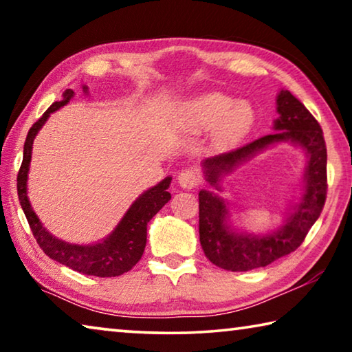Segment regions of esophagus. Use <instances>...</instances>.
<instances>
[{
  "label": "esophagus",
  "instance_id": "1",
  "mask_svg": "<svg viewBox=\"0 0 352 352\" xmlns=\"http://www.w3.org/2000/svg\"><path fill=\"white\" fill-rule=\"evenodd\" d=\"M178 184H180L182 188L184 189H192L199 184L200 178H199V174L195 172L194 169H184L182 170L180 174H178Z\"/></svg>",
  "mask_w": 352,
  "mask_h": 352
}]
</instances>
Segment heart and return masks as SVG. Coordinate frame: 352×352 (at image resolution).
Instances as JSON below:
<instances>
[{"instance_id":"1","label":"heart","mask_w":352,"mask_h":352,"mask_svg":"<svg viewBox=\"0 0 352 352\" xmlns=\"http://www.w3.org/2000/svg\"><path fill=\"white\" fill-rule=\"evenodd\" d=\"M183 119L190 129L206 132L214 126L219 142H231L248 132L254 110L247 100H237L223 93H206L184 105Z\"/></svg>"}]
</instances>
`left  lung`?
<instances>
[{
    "instance_id": "8db88e82",
    "label": "left lung",
    "mask_w": 352,
    "mask_h": 352,
    "mask_svg": "<svg viewBox=\"0 0 352 352\" xmlns=\"http://www.w3.org/2000/svg\"><path fill=\"white\" fill-rule=\"evenodd\" d=\"M278 118L273 122L275 133L234 151L216 155L201 162L206 182L222 190L220 182L248 160L270 146L292 142L306 152L307 166L305 186L298 204L290 206L284 223L267 234L248 233L231 228L228 204L211 190L199 192V233L204 253L214 265L230 272H248L272 264L301 245L311 226L317 222L324 206L326 144L323 130L309 110L289 90H281L276 98Z\"/></svg>"
}]
</instances>
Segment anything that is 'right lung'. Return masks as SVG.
Returning <instances> with one entry per match:
<instances>
[{
  "instance_id": "add662e5",
  "label": "right lung",
  "mask_w": 352,
  "mask_h": 352,
  "mask_svg": "<svg viewBox=\"0 0 352 352\" xmlns=\"http://www.w3.org/2000/svg\"><path fill=\"white\" fill-rule=\"evenodd\" d=\"M83 93H88V87L83 85ZM71 98H74L73 90H65L62 100L52 104L34 126L29 129L23 152V163L16 177V188H19L20 205L25 211V216L31 226L35 241L50 256L60 264L69 267L83 275L111 278L132 270V267L141 259L147 241V223L170 200L169 184L172 177H166L157 186H152L136 199L122 219L119 220L116 228L96 243L90 245H79L62 241L51 234L43 223L40 222L37 214L34 212L31 201L28 199V174L32 158V144L38 130L45 126L51 113L67 105Z\"/></svg>"
}]
</instances>
